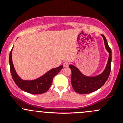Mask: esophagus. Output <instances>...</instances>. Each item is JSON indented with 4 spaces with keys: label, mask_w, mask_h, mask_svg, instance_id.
Listing matches in <instances>:
<instances>
[{
    "label": "esophagus",
    "mask_w": 123,
    "mask_h": 123,
    "mask_svg": "<svg viewBox=\"0 0 123 123\" xmlns=\"http://www.w3.org/2000/svg\"><path fill=\"white\" fill-rule=\"evenodd\" d=\"M69 62H65L63 63V66H64L65 68L68 67V66H69Z\"/></svg>",
    "instance_id": "esophagus-1"
}]
</instances>
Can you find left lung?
I'll return each instance as SVG.
<instances>
[{
	"label": "left lung",
	"instance_id": "obj_1",
	"mask_svg": "<svg viewBox=\"0 0 123 123\" xmlns=\"http://www.w3.org/2000/svg\"><path fill=\"white\" fill-rule=\"evenodd\" d=\"M104 41V44L109 53V58L105 69L101 74L94 76L84 75L74 65H69L72 70L71 83L73 88L78 94H89L95 91L102 87L108 80L111 70V50L109 47L105 36L101 35Z\"/></svg>",
	"mask_w": 123,
	"mask_h": 123
}]
</instances>
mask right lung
Listing matches in <instances>:
<instances>
[{"label": "right lung", "instance_id": "add662e5", "mask_svg": "<svg viewBox=\"0 0 123 123\" xmlns=\"http://www.w3.org/2000/svg\"><path fill=\"white\" fill-rule=\"evenodd\" d=\"M10 53L9 63L12 77L17 86L25 92L32 94H40L46 92L50 88L53 82V77L63 68V65L50 69L43 75L33 80H26L21 79L16 72L12 60V51Z\"/></svg>", "mask_w": 123, "mask_h": 123}]
</instances>
